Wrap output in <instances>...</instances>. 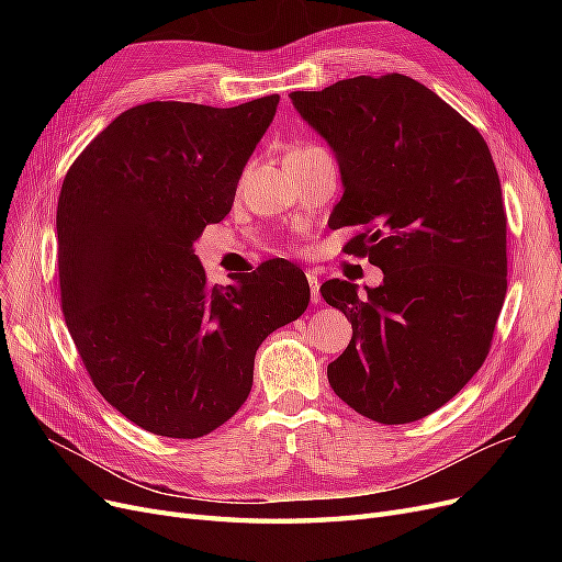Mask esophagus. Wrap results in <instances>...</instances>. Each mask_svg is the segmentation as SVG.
I'll list each match as a JSON object with an SVG mask.
<instances>
[{
    "label": "esophagus",
    "instance_id": "esophagus-1",
    "mask_svg": "<svg viewBox=\"0 0 562 562\" xmlns=\"http://www.w3.org/2000/svg\"><path fill=\"white\" fill-rule=\"evenodd\" d=\"M307 282H310V293H312V303H321V282L314 273H307Z\"/></svg>",
    "mask_w": 562,
    "mask_h": 562
}]
</instances>
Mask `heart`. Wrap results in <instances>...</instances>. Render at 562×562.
Listing matches in <instances>:
<instances>
[{
  "label": "heart",
  "instance_id": "obj_1",
  "mask_svg": "<svg viewBox=\"0 0 562 562\" xmlns=\"http://www.w3.org/2000/svg\"><path fill=\"white\" fill-rule=\"evenodd\" d=\"M307 150H314V145H301V147H296V150H291L289 155H296V153H307Z\"/></svg>",
  "mask_w": 562,
  "mask_h": 562
}]
</instances>
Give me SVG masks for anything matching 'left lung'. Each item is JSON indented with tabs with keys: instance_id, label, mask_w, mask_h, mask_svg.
Here are the masks:
<instances>
[{
	"instance_id": "8db88e82",
	"label": "left lung",
	"mask_w": 562,
	"mask_h": 562,
	"mask_svg": "<svg viewBox=\"0 0 562 562\" xmlns=\"http://www.w3.org/2000/svg\"><path fill=\"white\" fill-rule=\"evenodd\" d=\"M293 106L339 164L333 229L385 273L382 284H321L352 339L328 364L335 394L378 424H409L449 403L490 352L508 289L506 210L479 130L405 75L293 91Z\"/></svg>"
}]
</instances>
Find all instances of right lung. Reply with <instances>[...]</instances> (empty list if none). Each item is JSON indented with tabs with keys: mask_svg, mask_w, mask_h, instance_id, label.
Segmentation results:
<instances>
[{
	"mask_svg": "<svg viewBox=\"0 0 562 562\" xmlns=\"http://www.w3.org/2000/svg\"><path fill=\"white\" fill-rule=\"evenodd\" d=\"M278 102L138 104L66 175V326L98 392L143 430L195 439L223 426L250 394L259 344L307 310V278L286 259L210 286L193 255L202 229L229 214Z\"/></svg>",
	"mask_w": 562,
	"mask_h": 562,
	"instance_id": "right-lung-1",
	"label": "right lung"
}]
</instances>
